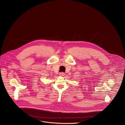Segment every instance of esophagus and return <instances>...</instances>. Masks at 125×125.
<instances>
[{"label": "esophagus", "mask_w": 125, "mask_h": 125, "mask_svg": "<svg viewBox=\"0 0 125 125\" xmlns=\"http://www.w3.org/2000/svg\"><path fill=\"white\" fill-rule=\"evenodd\" d=\"M59 75H60V76H64V75H65V73H63V72H61V73H60Z\"/></svg>", "instance_id": "esophagus-1"}]
</instances>
